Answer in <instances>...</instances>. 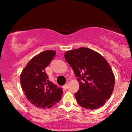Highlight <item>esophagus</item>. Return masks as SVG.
I'll list each match as a JSON object with an SVG mask.
<instances>
[{"instance_id":"34e87169","label":"esophagus","mask_w":132,"mask_h":132,"mask_svg":"<svg viewBox=\"0 0 132 132\" xmlns=\"http://www.w3.org/2000/svg\"><path fill=\"white\" fill-rule=\"evenodd\" d=\"M68 84H69V82H66V84H64V86H63V88H64V89H66V88H67V87L68 86Z\"/></svg>"}]
</instances>
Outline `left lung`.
Returning <instances> with one entry per match:
<instances>
[{"mask_svg":"<svg viewBox=\"0 0 132 132\" xmlns=\"http://www.w3.org/2000/svg\"><path fill=\"white\" fill-rule=\"evenodd\" d=\"M64 56L78 78L79 88L75 96L79 105L90 110L104 105L115 85L114 74L107 60L84 47L66 51Z\"/></svg>","mask_w":132,"mask_h":132,"instance_id":"obj_1","label":"left lung"}]
</instances>
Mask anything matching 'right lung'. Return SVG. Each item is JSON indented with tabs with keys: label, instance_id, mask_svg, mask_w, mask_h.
I'll list each match as a JSON object with an SVG mask.
<instances>
[{
	"label": "right lung",
	"instance_id": "obj_1",
	"mask_svg": "<svg viewBox=\"0 0 132 132\" xmlns=\"http://www.w3.org/2000/svg\"><path fill=\"white\" fill-rule=\"evenodd\" d=\"M55 54V51L46 50L35 56L20 76L24 94L38 108H50L62 97V89L50 81L45 72V68L50 64Z\"/></svg>",
	"mask_w": 132,
	"mask_h": 132
}]
</instances>
